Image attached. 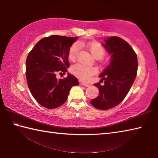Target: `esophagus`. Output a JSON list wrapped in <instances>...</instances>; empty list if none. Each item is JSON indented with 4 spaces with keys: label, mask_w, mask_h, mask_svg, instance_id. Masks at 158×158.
I'll use <instances>...</instances> for the list:
<instances>
[{
    "label": "esophagus",
    "mask_w": 158,
    "mask_h": 158,
    "mask_svg": "<svg viewBox=\"0 0 158 158\" xmlns=\"http://www.w3.org/2000/svg\"><path fill=\"white\" fill-rule=\"evenodd\" d=\"M82 85H84V86L85 87H88V86H90V85L89 84H86V83H81V84Z\"/></svg>",
    "instance_id": "esophagus-1"
}]
</instances>
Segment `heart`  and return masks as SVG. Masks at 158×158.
<instances>
[{
	"label": "heart",
	"mask_w": 158,
	"mask_h": 158,
	"mask_svg": "<svg viewBox=\"0 0 158 158\" xmlns=\"http://www.w3.org/2000/svg\"><path fill=\"white\" fill-rule=\"evenodd\" d=\"M79 45H85L87 49L89 51L91 55L96 59H100L105 55V49L101 45L97 42H90L86 44L79 43ZM79 45L78 43L73 44L69 49L68 58L69 60L74 61L76 60L77 54L79 53ZM71 72L74 76L81 81H87L95 73V68L92 67L85 66L81 64H76L71 68Z\"/></svg>",
	"instance_id": "1"
}]
</instances>
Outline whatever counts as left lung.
I'll list each match as a JSON object with an SVG mask.
<instances>
[{"label":"left lung","instance_id":"1","mask_svg":"<svg viewBox=\"0 0 158 158\" xmlns=\"http://www.w3.org/2000/svg\"><path fill=\"white\" fill-rule=\"evenodd\" d=\"M102 46L111 56L110 63L101 73L100 83L95 84L99 95L90 101L94 107L107 110L123 100L135 81L137 72V56L132 48L121 37L112 36Z\"/></svg>","mask_w":158,"mask_h":158}]
</instances>
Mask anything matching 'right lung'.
<instances>
[{
    "label": "right lung",
    "mask_w": 158,
    "mask_h": 158,
    "mask_svg": "<svg viewBox=\"0 0 158 158\" xmlns=\"http://www.w3.org/2000/svg\"><path fill=\"white\" fill-rule=\"evenodd\" d=\"M76 37L51 35L40 40L28 53L26 62V76L32 95L40 105L55 109L65 102L71 88L79 81L68 73L65 79L58 80V72H67L69 68L68 52Z\"/></svg>",
    "instance_id": "obj_1"
}]
</instances>
